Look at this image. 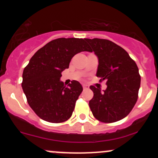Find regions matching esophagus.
Returning <instances> with one entry per match:
<instances>
[{"label": "esophagus", "instance_id": "34e87169", "mask_svg": "<svg viewBox=\"0 0 158 158\" xmlns=\"http://www.w3.org/2000/svg\"><path fill=\"white\" fill-rule=\"evenodd\" d=\"M82 87H83V89H85H85H88L89 88V85H82Z\"/></svg>", "mask_w": 158, "mask_h": 158}]
</instances>
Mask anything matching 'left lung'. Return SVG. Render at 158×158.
<instances>
[{"mask_svg":"<svg viewBox=\"0 0 158 158\" xmlns=\"http://www.w3.org/2000/svg\"><path fill=\"white\" fill-rule=\"evenodd\" d=\"M98 57L96 76L106 80L107 88L91 85L94 96L89 107L94 117L105 123L126 117L138 100L141 76L135 62L122 47L104 39H85Z\"/></svg>","mask_w":158,"mask_h":158,"instance_id":"obj_1","label":"left lung"}]
</instances>
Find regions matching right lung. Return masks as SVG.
Returning a JSON list of instances; mask_svg holds the SVG:
<instances>
[{"label": "right lung", "mask_w": 158, "mask_h": 158, "mask_svg": "<svg viewBox=\"0 0 158 158\" xmlns=\"http://www.w3.org/2000/svg\"><path fill=\"white\" fill-rule=\"evenodd\" d=\"M82 51L91 52L85 39L53 40L37 50L23 69V92L30 108L43 120L60 123L72 116L82 86L73 80L66 87L60 78L72 58Z\"/></svg>", "instance_id": "obj_1"}]
</instances>
